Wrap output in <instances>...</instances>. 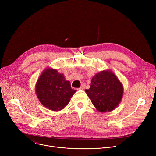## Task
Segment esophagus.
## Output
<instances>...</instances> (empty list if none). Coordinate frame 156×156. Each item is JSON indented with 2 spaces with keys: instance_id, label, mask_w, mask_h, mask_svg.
Masks as SVG:
<instances>
[{
  "instance_id": "obj_1",
  "label": "esophagus",
  "mask_w": 156,
  "mask_h": 156,
  "mask_svg": "<svg viewBox=\"0 0 156 156\" xmlns=\"http://www.w3.org/2000/svg\"><path fill=\"white\" fill-rule=\"evenodd\" d=\"M85 83H83L82 85H81V87L79 88V89H80V90H83V89L85 88Z\"/></svg>"
}]
</instances>
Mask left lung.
<instances>
[{"label":"left lung","instance_id":"obj_1","mask_svg":"<svg viewBox=\"0 0 156 156\" xmlns=\"http://www.w3.org/2000/svg\"><path fill=\"white\" fill-rule=\"evenodd\" d=\"M85 92L98 111L110 112L121 102L123 87L112 71L105 70L93 76L90 87Z\"/></svg>","mask_w":156,"mask_h":156}]
</instances>
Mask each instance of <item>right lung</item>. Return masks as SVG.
<instances>
[{
    "label": "right lung",
    "mask_w": 156,
    "mask_h": 156,
    "mask_svg": "<svg viewBox=\"0 0 156 156\" xmlns=\"http://www.w3.org/2000/svg\"><path fill=\"white\" fill-rule=\"evenodd\" d=\"M35 91L41 104L54 111L62 110L76 92L71 88L69 81L65 80L63 74L52 68H47L41 74Z\"/></svg>",
    "instance_id": "right-lung-1"
}]
</instances>
